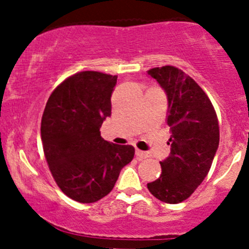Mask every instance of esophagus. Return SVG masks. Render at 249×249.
<instances>
[{
    "instance_id": "34e87169",
    "label": "esophagus",
    "mask_w": 249,
    "mask_h": 249,
    "mask_svg": "<svg viewBox=\"0 0 249 249\" xmlns=\"http://www.w3.org/2000/svg\"><path fill=\"white\" fill-rule=\"evenodd\" d=\"M136 157L139 158V159H145V158H148V153L143 152V150L136 149Z\"/></svg>"
}]
</instances>
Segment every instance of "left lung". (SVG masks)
<instances>
[{
  "instance_id": "8db88e82",
  "label": "left lung",
  "mask_w": 249,
  "mask_h": 249,
  "mask_svg": "<svg viewBox=\"0 0 249 249\" xmlns=\"http://www.w3.org/2000/svg\"><path fill=\"white\" fill-rule=\"evenodd\" d=\"M148 74L167 95L171 152L160 161V177L147 187L160 201L179 203L195 192L210 171L219 144L217 113L201 87L182 70L154 67Z\"/></svg>"
}]
</instances>
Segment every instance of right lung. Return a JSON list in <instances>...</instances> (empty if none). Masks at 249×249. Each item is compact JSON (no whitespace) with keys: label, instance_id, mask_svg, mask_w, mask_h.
Instances as JSON below:
<instances>
[{"label":"right lung","instance_id":"1","mask_svg":"<svg viewBox=\"0 0 249 249\" xmlns=\"http://www.w3.org/2000/svg\"><path fill=\"white\" fill-rule=\"evenodd\" d=\"M117 76L78 72L55 88L41 124L43 152L57 187L72 200L91 203L109 194L120 170L135 155L132 145H118L101 137L110 117V96Z\"/></svg>","mask_w":249,"mask_h":249}]
</instances>
